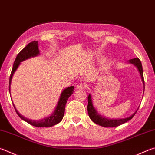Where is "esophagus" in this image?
Masks as SVG:
<instances>
[{"mask_svg":"<svg viewBox=\"0 0 155 155\" xmlns=\"http://www.w3.org/2000/svg\"><path fill=\"white\" fill-rule=\"evenodd\" d=\"M86 87V86L85 85H83V84H78L77 85V89L78 90H82L84 89Z\"/></svg>","mask_w":155,"mask_h":155,"instance_id":"esophagus-1","label":"esophagus"}]
</instances>
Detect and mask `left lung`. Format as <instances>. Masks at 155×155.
Masks as SVG:
<instances>
[{
  "label": "left lung",
  "instance_id": "8db88e82",
  "mask_svg": "<svg viewBox=\"0 0 155 155\" xmlns=\"http://www.w3.org/2000/svg\"><path fill=\"white\" fill-rule=\"evenodd\" d=\"M129 62L134 64L135 66L138 69L140 76H141L142 81L143 83H144V75H143V69H142V66L141 61L140 60L139 58H136L134 59H131V60H129ZM87 110H88V114L89 117L93 122H94L96 124L99 125L100 126L105 127H114L119 126L120 125L123 124L126 122H127L128 120H131L132 118L134 117V115L136 114V112H134V114L131 115V117L128 118H125V119H106V118L102 117L97 114V112L95 110V108H94V106L92 104V100L91 95H89L88 96V105H87Z\"/></svg>",
  "mask_w": 155,
  "mask_h": 155
}]
</instances>
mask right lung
Listing matches in <instances>:
<instances>
[{"label": "right lung", "mask_w": 155, "mask_h": 155, "mask_svg": "<svg viewBox=\"0 0 155 155\" xmlns=\"http://www.w3.org/2000/svg\"><path fill=\"white\" fill-rule=\"evenodd\" d=\"M38 47V45L37 41L31 42L29 44H28L27 45L18 53V55H17L15 60L14 61L13 68L12 70H11V73L9 77V91L11 82V79H12L13 75L14 74V72H15L17 68H18L19 64H20L21 61L26 60L28 58H30L31 57H34V56H36L38 55L39 50ZM73 92H74V87L73 86L69 87L68 88L64 89L60 95V100H59L57 107H56L54 112H53L50 117L46 118V119H42L41 120H38V121H34V120L27 119L25 117H22L21 115L19 114V112L17 111V110L15 109V106H14L13 104V105L18 116L20 117L22 120L28 123L31 125L37 127H52L53 125L58 124V123H60L61 120H62L64 115V112H65V106L66 104L67 100H68V97L70 95L73 94Z\"/></svg>", "instance_id": "add662e5"}]
</instances>
